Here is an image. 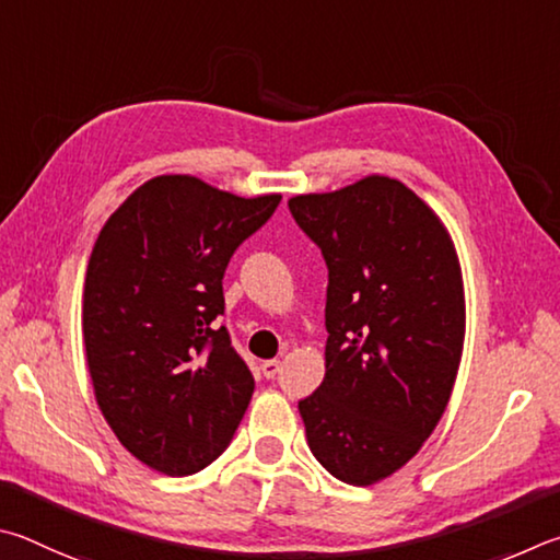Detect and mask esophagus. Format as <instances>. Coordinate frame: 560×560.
Instances as JSON below:
<instances>
[{
  "label": "esophagus",
  "instance_id": "obj_1",
  "mask_svg": "<svg viewBox=\"0 0 560 560\" xmlns=\"http://www.w3.org/2000/svg\"><path fill=\"white\" fill-rule=\"evenodd\" d=\"M260 371H262V376H265V378H275V376H278V371H280V361H278V359H268V361H262V364H260Z\"/></svg>",
  "mask_w": 560,
  "mask_h": 560
}]
</instances>
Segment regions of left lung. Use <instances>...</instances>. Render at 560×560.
Wrapping results in <instances>:
<instances>
[{"label": "left lung", "mask_w": 560, "mask_h": 560, "mask_svg": "<svg viewBox=\"0 0 560 560\" xmlns=\"http://www.w3.org/2000/svg\"><path fill=\"white\" fill-rule=\"evenodd\" d=\"M329 268L325 381L300 400L312 455L354 487L398 472L453 396L463 268L445 223L384 174L288 201Z\"/></svg>", "instance_id": "obj_1"}]
</instances>
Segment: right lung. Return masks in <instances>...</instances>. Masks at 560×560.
Masks as SVG:
<instances>
[{
  "label": "right lung",
  "mask_w": 560,
  "mask_h": 560,
  "mask_svg": "<svg viewBox=\"0 0 560 560\" xmlns=\"http://www.w3.org/2000/svg\"><path fill=\"white\" fill-rule=\"evenodd\" d=\"M280 199L162 174L97 235L81 312L88 374L117 440L156 472L186 477L211 465L250 404V369L215 317L233 250Z\"/></svg>",
  "instance_id": "add662e5"
}]
</instances>
